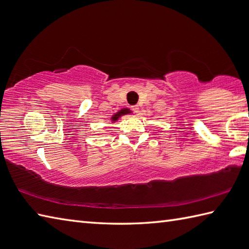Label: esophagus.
<instances>
[{
    "label": "esophagus",
    "instance_id": "34e87169",
    "mask_svg": "<svg viewBox=\"0 0 249 249\" xmlns=\"http://www.w3.org/2000/svg\"><path fill=\"white\" fill-rule=\"evenodd\" d=\"M131 109H132V111H134L135 113H138L139 112V109H140V108H139L138 105H135V106L131 107Z\"/></svg>",
    "mask_w": 249,
    "mask_h": 249
}]
</instances>
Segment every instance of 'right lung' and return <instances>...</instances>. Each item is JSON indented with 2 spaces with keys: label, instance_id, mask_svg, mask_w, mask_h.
I'll list each match as a JSON object with an SVG mask.
<instances>
[{
  "label": "right lung",
  "instance_id": "obj_1",
  "mask_svg": "<svg viewBox=\"0 0 249 249\" xmlns=\"http://www.w3.org/2000/svg\"><path fill=\"white\" fill-rule=\"evenodd\" d=\"M128 112H129L128 109H123V110H121V111H120V112H118L117 114H114V115H113V118H112V120H118V118H120L121 115L126 114V113H128Z\"/></svg>",
  "mask_w": 249,
  "mask_h": 249
}]
</instances>
